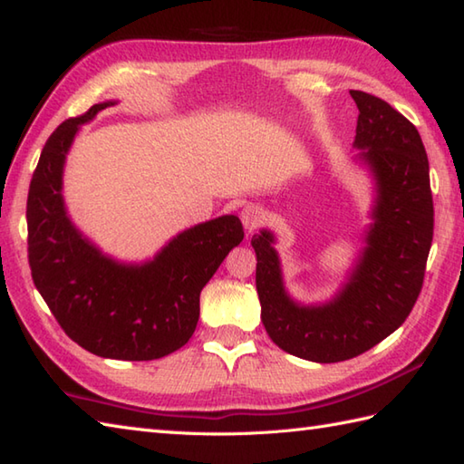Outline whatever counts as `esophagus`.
<instances>
[{
  "mask_svg": "<svg viewBox=\"0 0 464 464\" xmlns=\"http://www.w3.org/2000/svg\"><path fill=\"white\" fill-rule=\"evenodd\" d=\"M263 219H266V211L259 205H247L243 207L241 211V221H243V227L247 231H253L257 229V227L263 223Z\"/></svg>",
  "mask_w": 464,
  "mask_h": 464,
  "instance_id": "esophagus-1",
  "label": "esophagus"
}]
</instances>
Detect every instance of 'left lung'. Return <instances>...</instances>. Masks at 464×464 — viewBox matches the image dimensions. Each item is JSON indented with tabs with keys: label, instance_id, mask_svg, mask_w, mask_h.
<instances>
[{
	"label": "left lung",
	"instance_id": "8db88e82",
	"mask_svg": "<svg viewBox=\"0 0 464 464\" xmlns=\"http://www.w3.org/2000/svg\"><path fill=\"white\" fill-rule=\"evenodd\" d=\"M358 106L353 149L374 180L364 243L330 302L305 305L287 294L276 235L261 229L256 285L269 338L292 356L332 364L356 358L396 332L419 299L429 259L434 208L429 159L416 126L392 106L350 90Z\"/></svg>",
	"mask_w": 464,
	"mask_h": 464
}]
</instances>
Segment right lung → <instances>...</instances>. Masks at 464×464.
<instances>
[{
	"mask_svg": "<svg viewBox=\"0 0 464 464\" xmlns=\"http://www.w3.org/2000/svg\"><path fill=\"white\" fill-rule=\"evenodd\" d=\"M112 104L62 122L45 142L27 193V257L44 302L78 346L100 358L157 360L193 335L201 289L243 241V225L235 215L198 223L142 263L100 251L72 223L62 185L80 126Z\"/></svg>",
	"mask_w": 464,
	"mask_h": 464,
	"instance_id": "obj_1",
	"label": "right lung"
}]
</instances>
